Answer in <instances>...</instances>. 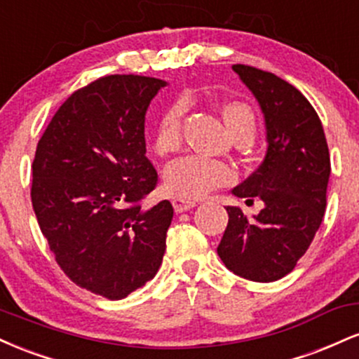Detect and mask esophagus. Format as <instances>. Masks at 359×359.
Here are the masks:
<instances>
[{
    "instance_id": "1",
    "label": "esophagus",
    "mask_w": 359,
    "mask_h": 359,
    "mask_svg": "<svg viewBox=\"0 0 359 359\" xmlns=\"http://www.w3.org/2000/svg\"><path fill=\"white\" fill-rule=\"evenodd\" d=\"M172 205H174L175 212H182V211H187V209H191L196 205V201L194 199H184V197H174V201H172Z\"/></svg>"
}]
</instances>
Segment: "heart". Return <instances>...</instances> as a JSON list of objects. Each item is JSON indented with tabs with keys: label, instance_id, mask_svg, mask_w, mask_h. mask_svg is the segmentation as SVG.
Masks as SVG:
<instances>
[{
	"label": "heart",
	"instance_id": "b5f03b06",
	"mask_svg": "<svg viewBox=\"0 0 359 359\" xmlns=\"http://www.w3.org/2000/svg\"><path fill=\"white\" fill-rule=\"evenodd\" d=\"M185 109H187V102L177 101L160 116L154 138L156 154L170 155L182 148ZM222 116L238 142L245 140L250 143L253 140L255 131H257V119L248 104L238 101L228 102L222 106ZM233 179L234 172L231 167L199 155L184 156L165 168L168 191L179 197H189V199L204 197L212 189L233 182Z\"/></svg>",
	"mask_w": 359,
	"mask_h": 359
}]
</instances>
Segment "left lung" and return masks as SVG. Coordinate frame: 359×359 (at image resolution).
<instances>
[{"instance_id": "1", "label": "left lung", "mask_w": 359, "mask_h": 359, "mask_svg": "<svg viewBox=\"0 0 359 359\" xmlns=\"http://www.w3.org/2000/svg\"><path fill=\"white\" fill-rule=\"evenodd\" d=\"M233 71L258 101L269 147L262 165L231 191L246 203L258 197L263 209L248 217L228 205L217 255L243 278L275 282L295 269L323 222L331 158L323 123L299 89L250 65Z\"/></svg>"}]
</instances>
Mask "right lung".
Masks as SVG:
<instances>
[{"instance_id":"obj_1","label":"right lung","mask_w":359,"mask_h":359,"mask_svg":"<svg viewBox=\"0 0 359 359\" xmlns=\"http://www.w3.org/2000/svg\"><path fill=\"white\" fill-rule=\"evenodd\" d=\"M167 82L106 76L67 97L36 145L32 204L55 262L76 285L125 299L155 277L174 208L143 209L156 170L145 114Z\"/></svg>"}]
</instances>
